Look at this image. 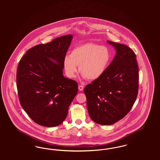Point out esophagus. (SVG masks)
Segmentation results:
<instances>
[{"label": "esophagus", "instance_id": "esophagus-1", "mask_svg": "<svg viewBox=\"0 0 160 160\" xmlns=\"http://www.w3.org/2000/svg\"><path fill=\"white\" fill-rule=\"evenodd\" d=\"M84 86L82 85H79L78 86V89L80 91H82L83 90Z\"/></svg>", "mask_w": 160, "mask_h": 160}]
</instances>
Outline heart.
Masks as SVG:
<instances>
[{"label":"heart","mask_w":160,"mask_h":160,"mask_svg":"<svg viewBox=\"0 0 160 160\" xmlns=\"http://www.w3.org/2000/svg\"><path fill=\"white\" fill-rule=\"evenodd\" d=\"M111 60L108 47L95 43H86L74 48L69 57L65 58L63 68L67 76L74 78L79 66V71L84 78L95 80L106 72Z\"/></svg>","instance_id":"heart-1"}]
</instances>
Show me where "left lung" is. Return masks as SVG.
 Listing matches in <instances>:
<instances>
[{
  "label": "left lung",
  "mask_w": 160,
  "mask_h": 160,
  "mask_svg": "<svg viewBox=\"0 0 160 160\" xmlns=\"http://www.w3.org/2000/svg\"><path fill=\"white\" fill-rule=\"evenodd\" d=\"M116 50L104 74L86 85L84 92L93 121L112 125L129 113L137 98L138 67L134 51L122 44L107 41Z\"/></svg>",
  "instance_id": "left-lung-1"
}]
</instances>
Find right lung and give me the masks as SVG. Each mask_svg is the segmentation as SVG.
I'll use <instances>...</instances> for the list:
<instances>
[{
    "label": "right lung",
    "instance_id": "add662e5",
    "mask_svg": "<svg viewBox=\"0 0 160 160\" xmlns=\"http://www.w3.org/2000/svg\"><path fill=\"white\" fill-rule=\"evenodd\" d=\"M72 39L67 35L34 46L19 62L16 80L20 102L38 125H59L77 93L76 82L63 76V62Z\"/></svg>",
    "mask_w": 160,
    "mask_h": 160
}]
</instances>
